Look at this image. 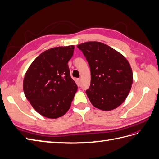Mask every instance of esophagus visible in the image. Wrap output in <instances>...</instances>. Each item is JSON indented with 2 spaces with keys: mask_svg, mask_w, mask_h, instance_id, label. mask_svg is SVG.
<instances>
[{
  "mask_svg": "<svg viewBox=\"0 0 159 159\" xmlns=\"http://www.w3.org/2000/svg\"><path fill=\"white\" fill-rule=\"evenodd\" d=\"M77 84L78 86H80V84H81V79L80 78L77 79Z\"/></svg>",
  "mask_w": 159,
  "mask_h": 159,
  "instance_id": "esophagus-1",
  "label": "esophagus"
}]
</instances>
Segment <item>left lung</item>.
Returning a JSON list of instances; mask_svg holds the SVG:
<instances>
[{
  "instance_id": "1",
  "label": "left lung",
  "mask_w": 159,
  "mask_h": 159,
  "mask_svg": "<svg viewBox=\"0 0 159 159\" xmlns=\"http://www.w3.org/2000/svg\"><path fill=\"white\" fill-rule=\"evenodd\" d=\"M90 65V86L86 94L97 109L113 110L124 102L133 83L130 64L121 53L99 42L77 45Z\"/></svg>"
}]
</instances>
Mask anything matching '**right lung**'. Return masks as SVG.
Returning a JSON list of instances; mask_svg holds the SVG:
<instances>
[{
    "mask_svg": "<svg viewBox=\"0 0 159 159\" xmlns=\"http://www.w3.org/2000/svg\"><path fill=\"white\" fill-rule=\"evenodd\" d=\"M74 46L48 49L38 56L24 79L26 98L38 113L57 119L67 113L77 90L71 76L68 61Z\"/></svg>",
    "mask_w": 159,
    "mask_h": 159,
    "instance_id": "obj_1",
    "label": "right lung"
}]
</instances>
